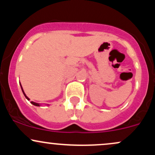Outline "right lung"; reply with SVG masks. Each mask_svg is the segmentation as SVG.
Here are the masks:
<instances>
[{
    "mask_svg": "<svg viewBox=\"0 0 155 155\" xmlns=\"http://www.w3.org/2000/svg\"><path fill=\"white\" fill-rule=\"evenodd\" d=\"M19 84H20V83H19ZM20 87H21V89H22V92H23V94H24L25 97H26V98H27V100L30 101V98H29V97H28V96H27V95H25V92H24V90H23V89H22V85H21V84H20ZM31 104H33V105H34V106H41V104H38V103L33 102V101H31ZM48 106H49V105H48Z\"/></svg>",
    "mask_w": 155,
    "mask_h": 155,
    "instance_id": "1",
    "label": "right lung"
}]
</instances>
